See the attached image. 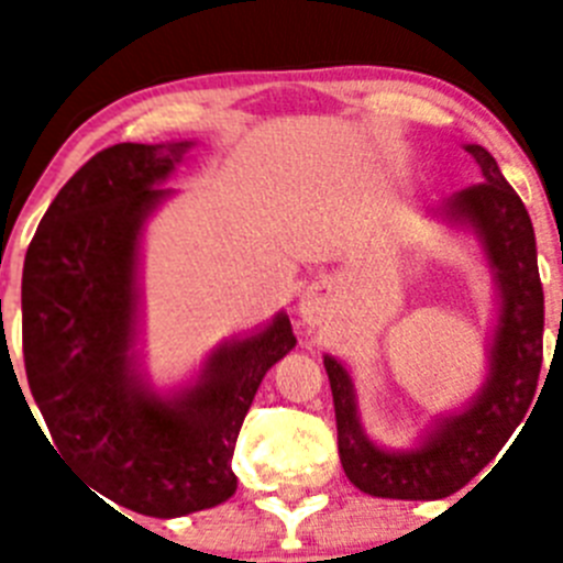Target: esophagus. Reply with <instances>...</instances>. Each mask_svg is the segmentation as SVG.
I'll return each instance as SVG.
<instances>
[{"label":"esophagus","mask_w":563,"mask_h":563,"mask_svg":"<svg viewBox=\"0 0 563 563\" xmlns=\"http://www.w3.org/2000/svg\"><path fill=\"white\" fill-rule=\"evenodd\" d=\"M298 312H301V318H305L307 324H318L321 316H324V298H321V292L307 290L305 296H301V301H298Z\"/></svg>","instance_id":"obj_1"}]
</instances>
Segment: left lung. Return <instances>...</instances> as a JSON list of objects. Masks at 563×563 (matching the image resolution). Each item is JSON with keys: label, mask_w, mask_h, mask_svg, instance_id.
<instances>
[{"label": "left lung", "mask_w": 563, "mask_h": 563, "mask_svg": "<svg viewBox=\"0 0 563 563\" xmlns=\"http://www.w3.org/2000/svg\"><path fill=\"white\" fill-rule=\"evenodd\" d=\"M462 148L474 157L485 183L451 194L434 213L451 231L471 233L494 273L496 318L487 335L485 380L476 395L451 415H437L411 449H386L363 429L346 366L324 355L343 474L357 490L380 499L431 501L456 494L510 440L539 383L544 290L533 222L494 154L479 143Z\"/></svg>", "instance_id": "obj_1"}]
</instances>
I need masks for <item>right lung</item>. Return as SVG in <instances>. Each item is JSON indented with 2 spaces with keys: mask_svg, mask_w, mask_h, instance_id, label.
Returning a JSON list of instances; mask_svg holds the SVG:
<instances>
[{
  "mask_svg": "<svg viewBox=\"0 0 563 563\" xmlns=\"http://www.w3.org/2000/svg\"><path fill=\"white\" fill-rule=\"evenodd\" d=\"M194 141L118 143L89 157L47 208L24 256L22 343L53 449L92 490L174 519L236 494L233 449L258 383L296 346L287 312L220 343L157 391L143 369L141 245Z\"/></svg>",
  "mask_w": 563,
  "mask_h": 563,
  "instance_id": "obj_1",
  "label": "right lung"
}]
</instances>
